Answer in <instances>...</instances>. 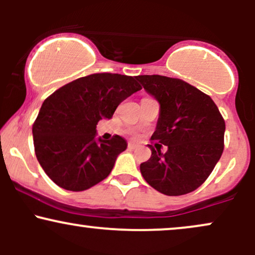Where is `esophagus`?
I'll use <instances>...</instances> for the list:
<instances>
[{
    "instance_id": "esophagus-1",
    "label": "esophagus",
    "mask_w": 255,
    "mask_h": 255,
    "mask_svg": "<svg viewBox=\"0 0 255 255\" xmlns=\"http://www.w3.org/2000/svg\"><path fill=\"white\" fill-rule=\"evenodd\" d=\"M136 147L137 145L134 144V142H129V144H128V148H136Z\"/></svg>"
}]
</instances>
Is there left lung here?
<instances>
[{
  "label": "left lung",
  "mask_w": 255,
  "mask_h": 255,
  "mask_svg": "<svg viewBox=\"0 0 255 255\" xmlns=\"http://www.w3.org/2000/svg\"><path fill=\"white\" fill-rule=\"evenodd\" d=\"M136 80L159 102L151 158L140 164L145 181L170 197L191 193L210 176L224 150L225 122L211 97L181 79L139 75Z\"/></svg>",
  "instance_id": "8db88e82"
}]
</instances>
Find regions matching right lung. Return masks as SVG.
<instances>
[{
	"instance_id": "add662e5",
	"label": "right lung",
	"mask_w": 255,
	"mask_h": 255,
	"mask_svg": "<svg viewBox=\"0 0 255 255\" xmlns=\"http://www.w3.org/2000/svg\"><path fill=\"white\" fill-rule=\"evenodd\" d=\"M136 77L96 73L55 91L32 126L34 152L45 174L61 188L81 192L109 176L127 148L120 135L96 139V127L141 86Z\"/></svg>"
}]
</instances>
